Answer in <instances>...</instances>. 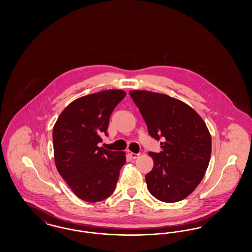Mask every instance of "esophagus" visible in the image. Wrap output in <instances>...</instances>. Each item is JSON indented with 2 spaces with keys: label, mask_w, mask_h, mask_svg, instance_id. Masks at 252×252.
Returning <instances> with one entry per match:
<instances>
[{
  "label": "esophagus",
  "mask_w": 252,
  "mask_h": 252,
  "mask_svg": "<svg viewBox=\"0 0 252 252\" xmlns=\"http://www.w3.org/2000/svg\"><path fill=\"white\" fill-rule=\"evenodd\" d=\"M127 155L130 157L131 158L133 159H135V158H139L140 156V154H136V153H133L131 151H127Z\"/></svg>",
  "instance_id": "obj_1"
}]
</instances>
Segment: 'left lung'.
<instances>
[{"instance_id": "obj_1", "label": "left lung", "mask_w": 252, "mask_h": 252, "mask_svg": "<svg viewBox=\"0 0 252 252\" xmlns=\"http://www.w3.org/2000/svg\"><path fill=\"white\" fill-rule=\"evenodd\" d=\"M152 138L162 142L159 153L149 152L154 167L145 176L150 193L162 202H178L203 179L212 139L202 118L190 106L166 94L130 91Z\"/></svg>"}]
</instances>
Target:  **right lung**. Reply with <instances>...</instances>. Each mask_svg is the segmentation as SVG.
Instances as JSON below:
<instances>
[{
  "mask_svg": "<svg viewBox=\"0 0 252 252\" xmlns=\"http://www.w3.org/2000/svg\"><path fill=\"white\" fill-rule=\"evenodd\" d=\"M121 90H108L80 97L61 112L53 129L56 166L80 199L102 201L114 192L125 152L98 147L108 136L109 118L126 96Z\"/></svg>",
  "mask_w": 252,
  "mask_h": 252,
  "instance_id": "add662e5",
  "label": "right lung"
}]
</instances>
